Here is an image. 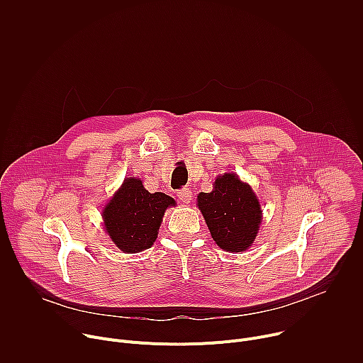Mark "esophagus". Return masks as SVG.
<instances>
[{"label":"esophagus","mask_w":363,"mask_h":363,"mask_svg":"<svg viewBox=\"0 0 363 363\" xmlns=\"http://www.w3.org/2000/svg\"><path fill=\"white\" fill-rule=\"evenodd\" d=\"M178 198L184 202V203H188V202H191V198H192V192H191V189L189 188H182V189H179L178 191Z\"/></svg>","instance_id":"1"}]
</instances>
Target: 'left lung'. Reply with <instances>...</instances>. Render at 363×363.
I'll use <instances>...</instances> for the list:
<instances>
[{"label":"left lung","mask_w":363,"mask_h":363,"mask_svg":"<svg viewBox=\"0 0 363 363\" xmlns=\"http://www.w3.org/2000/svg\"><path fill=\"white\" fill-rule=\"evenodd\" d=\"M214 191L198 195V208L214 241L227 251L247 250L262 223V208L250 185L235 174L218 177Z\"/></svg>","instance_id":"8db88e82"}]
</instances>
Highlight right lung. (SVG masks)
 I'll list each match as a JSON object with an SVG mask.
<instances>
[{
    "label": "right lung",
    "mask_w": 363,
    "mask_h": 363,
    "mask_svg": "<svg viewBox=\"0 0 363 363\" xmlns=\"http://www.w3.org/2000/svg\"><path fill=\"white\" fill-rule=\"evenodd\" d=\"M174 198L162 192H147L142 181L125 179L122 188L103 210L106 233L125 252H139L157 240L158 230Z\"/></svg>",
    "instance_id": "right-lung-1"
}]
</instances>
